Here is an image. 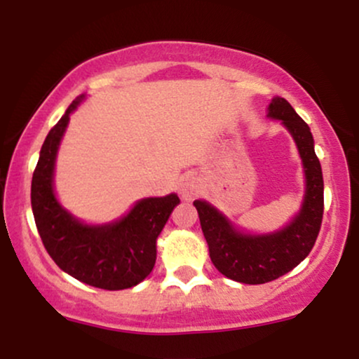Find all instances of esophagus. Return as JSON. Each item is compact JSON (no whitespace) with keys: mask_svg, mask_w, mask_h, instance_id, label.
Listing matches in <instances>:
<instances>
[{"mask_svg":"<svg viewBox=\"0 0 359 359\" xmlns=\"http://www.w3.org/2000/svg\"><path fill=\"white\" fill-rule=\"evenodd\" d=\"M197 192H199V182H197L196 177H184L182 182H180V194H182L184 199H192Z\"/></svg>","mask_w":359,"mask_h":359,"instance_id":"obj_1","label":"esophagus"}]
</instances>
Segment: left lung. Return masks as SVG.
Instances as JSON below:
<instances>
[{"instance_id":"1","label":"left lung","mask_w":359,"mask_h":359,"mask_svg":"<svg viewBox=\"0 0 359 359\" xmlns=\"http://www.w3.org/2000/svg\"><path fill=\"white\" fill-rule=\"evenodd\" d=\"M269 116L282 119L297 143L306 168V197L299 216L282 231L251 236L238 233L211 204L194 201L214 266L224 277L251 285L277 280L295 269L314 248L324 214L323 170L314 151L311 128L283 97L270 102Z\"/></svg>"}]
</instances>
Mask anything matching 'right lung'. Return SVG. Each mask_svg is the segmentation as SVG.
<instances>
[{
    "label": "right lung",
    "instance_id": "right-lung-1",
    "mask_svg": "<svg viewBox=\"0 0 359 359\" xmlns=\"http://www.w3.org/2000/svg\"><path fill=\"white\" fill-rule=\"evenodd\" d=\"M77 97L45 138L32 179V209L40 238L60 270L104 290L135 287L154 270L156 238L180 203L175 194L148 197L128 216L106 226H86L60 208L53 196V163Z\"/></svg>",
    "mask_w": 359,
    "mask_h": 359
}]
</instances>
